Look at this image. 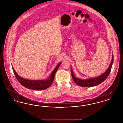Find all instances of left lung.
<instances>
[{
	"instance_id": "1",
	"label": "left lung",
	"mask_w": 123,
	"mask_h": 123,
	"mask_svg": "<svg viewBox=\"0 0 123 123\" xmlns=\"http://www.w3.org/2000/svg\"><path fill=\"white\" fill-rule=\"evenodd\" d=\"M113 62V54H112L111 64H110L107 70L105 71V72L99 76L94 77L93 78H90V79H84V80L79 79L75 76L74 73L73 72V70L71 68V69H70L72 79L77 85L83 87H93V86L99 85L102 82H104L109 76L111 71Z\"/></svg>"
}]
</instances>
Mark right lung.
<instances>
[{
	"instance_id": "obj_1",
	"label": "right lung",
	"mask_w": 123,
	"mask_h": 123,
	"mask_svg": "<svg viewBox=\"0 0 123 123\" xmlns=\"http://www.w3.org/2000/svg\"><path fill=\"white\" fill-rule=\"evenodd\" d=\"M61 64V62L59 63L57 66L55 67V68L53 70L50 76H49V77L47 79L42 80H32L22 78L18 75L17 73L14 70V68L13 67L12 65V67L14 75L18 79V81L24 87L35 90H42L50 87L52 84L55 73L57 72Z\"/></svg>"
}]
</instances>
